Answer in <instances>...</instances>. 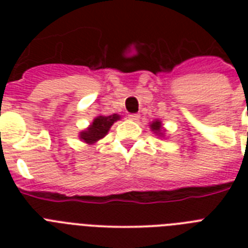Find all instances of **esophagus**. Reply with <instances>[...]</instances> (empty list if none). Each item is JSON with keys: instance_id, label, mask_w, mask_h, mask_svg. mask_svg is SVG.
<instances>
[{"instance_id": "esophagus-1", "label": "esophagus", "mask_w": 248, "mask_h": 248, "mask_svg": "<svg viewBox=\"0 0 248 248\" xmlns=\"http://www.w3.org/2000/svg\"><path fill=\"white\" fill-rule=\"evenodd\" d=\"M139 118H140V114H138V113H131V114H128V120L139 121Z\"/></svg>"}]
</instances>
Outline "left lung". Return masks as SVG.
I'll use <instances>...</instances> for the list:
<instances>
[{
  "label": "left lung",
  "instance_id": "1",
  "mask_svg": "<svg viewBox=\"0 0 248 248\" xmlns=\"http://www.w3.org/2000/svg\"><path fill=\"white\" fill-rule=\"evenodd\" d=\"M151 128L152 131L155 132V134H157V135H163L162 132V124H161V121H153L151 124Z\"/></svg>",
  "mask_w": 248,
  "mask_h": 248
}]
</instances>
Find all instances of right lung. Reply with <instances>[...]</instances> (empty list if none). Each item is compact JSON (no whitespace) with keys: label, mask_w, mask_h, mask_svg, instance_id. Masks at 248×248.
I'll list each match as a JSON object with an SVG mask.
<instances>
[{"label":"right lung","mask_w":248,"mask_h":248,"mask_svg":"<svg viewBox=\"0 0 248 248\" xmlns=\"http://www.w3.org/2000/svg\"><path fill=\"white\" fill-rule=\"evenodd\" d=\"M121 117L118 114H112V116H97L93 121V124L86 128L85 131L79 134V139L83 140L87 144L96 143L97 140L103 139L108 134L109 128L116 121L120 120Z\"/></svg>","instance_id":"1"}]
</instances>
